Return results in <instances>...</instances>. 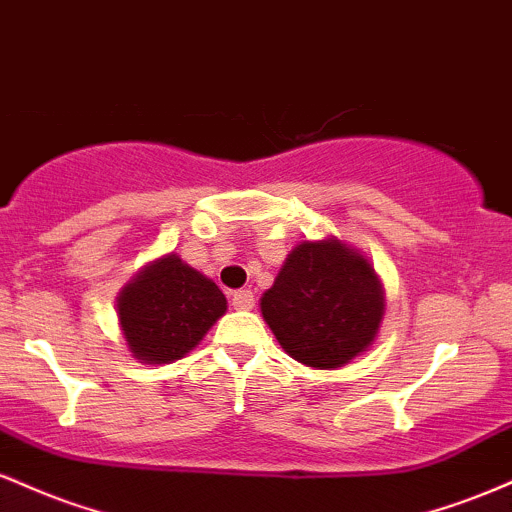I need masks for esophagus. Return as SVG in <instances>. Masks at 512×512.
I'll use <instances>...</instances> for the list:
<instances>
[{
  "label": "esophagus",
  "instance_id": "obj_1",
  "mask_svg": "<svg viewBox=\"0 0 512 512\" xmlns=\"http://www.w3.org/2000/svg\"><path fill=\"white\" fill-rule=\"evenodd\" d=\"M231 305L236 310H252L255 308V296H252L250 289H240L231 296Z\"/></svg>",
  "mask_w": 512,
  "mask_h": 512
}]
</instances>
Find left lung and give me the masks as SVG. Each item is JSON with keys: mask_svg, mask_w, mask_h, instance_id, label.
<instances>
[{"mask_svg": "<svg viewBox=\"0 0 512 512\" xmlns=\"http://www.w3.org/2000/svg\"><path fill=\"white\" fill-rule=\"evenodd\" d=\"M281 349L310 368H342L368 349L385 313L383 284L361 252L334 238L303 240L260 298Z\"/></svg>", "mask_w": 512, "mask_h": 512, "instance_id": "obj_1", "label": "left lung"}]
</instances>
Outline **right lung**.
Here are the masks:
<instances>
[{"label":"right lung","mask_w":512,"mask_h":512,"mask_svg":"<svg viewBox=\"0 0 512 512\" xmlns=\"http://www.w3.org/2000/svg\"><path fill=\"white\" fill-rule=\"evenodd\" d=\"M223 313L219 286L173 252L146 264L117 296L125 342L144 363H173L190 354Z\"/></svg>","instance_id":"1"}]
</instances>
